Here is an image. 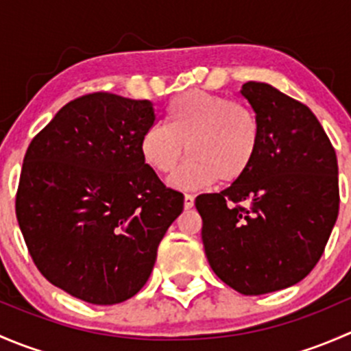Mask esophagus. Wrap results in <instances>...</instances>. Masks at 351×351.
<instances>
[{"instance_id":"1","label":"esophagus","mask_w":351,"mask_h":351,"mask_svg":"<svg viewBox=\"0 0 351 351\" xmlns=\"http://www.w3.org/2000/svg\"><path fill=\"white\" fill-rule=\"evenodd\" d=\"M193 204H195V197L190 195V193H185V198H183V207L192 208Z\"/></svg>"}]
</instances>
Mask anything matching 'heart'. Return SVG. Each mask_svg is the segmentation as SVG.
<instances>
[{
	"label": "heart",
	"mask_w": 351,
	"mask_h": 351,
	"mask_svg": "<svg viewBox=\"0 0 351 351\" xmlns=\"http://www.w3.org/2000/svg\"><path fill=\"white\" fill-rule=\"evenodd\" d=\"M261 127L247 105L207 91H189L168 112V125L154 123L141 141L143 158L161 175L175 171L185 154L186 165L169 183L180 190H200L219 180H241L256 161Z\"/></svg>",
	"instance_id": "obj_1"
}]
</instances>
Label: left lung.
Segmentation results:
<instances>
[{
    "label": "left lung",
    "mask_w": 351,
    "mask_h": 351,
    "mask_svg": "<svg viewBox=\"0 0 351 351\" xmlns=\"http://www.w3.org/2000/svg\"><path fill=\"white\" fill-rule=\"evenodd\" d=\"M241 95L260 120V153L241 180L202 193L195 207L214 274L260 295L297 284L319 261L338 217V161L309 107L256 81Z\"/></svg>",
    "instance_id": "obj_1"
}]
</instances>
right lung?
<instances>
[{
	"label": "right lung",
	"instance_id": "right-lung-1",
	"mask_svg": "<svg viewBox=\"0 0 351 351\" xmlns=\"http://www.w3.org/2000/svg\"><path fill=\"white\" fill-rule=\"evenodd\" d=\"M149 100L98 91L64 105L32 139L15 210L35 267L52 285L98 306L136 295L183 193L144 161Z\"/></svg>",
	"mask_w": 351,
	"mask_h": 351
}]
</instances>
